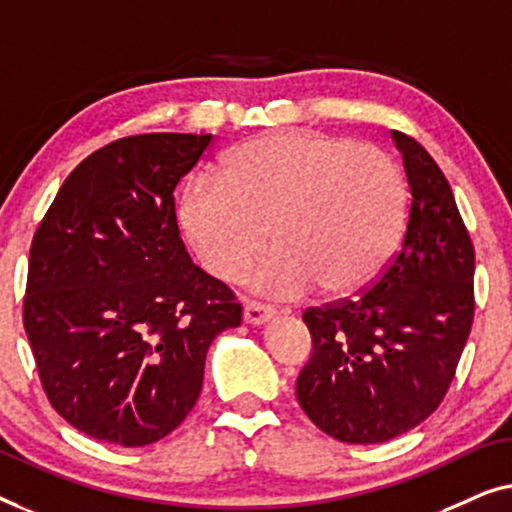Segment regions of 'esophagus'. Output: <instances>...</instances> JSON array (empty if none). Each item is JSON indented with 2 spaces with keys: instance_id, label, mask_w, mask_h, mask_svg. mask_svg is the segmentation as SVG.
Here are the masks:
<instances>
[{
  "instance_id": "34e87169",
  "label": "esophagus",
  "mask_w": 512,
  "mask_h": 512,
  "mask_svg": "<svg viewBox=\"0 0 512 512\" xmlns=\"http://www.w3.org/2000/svg\"><path fill=\"white\" fill-rule=\"evenodd\" d=\"M273 308L266 306V304H259V301H248L246 308H243V322H248V325H264V322H269L273 318Z\"/></svg>"
}]
</instances>
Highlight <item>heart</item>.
Wrapping results in <instances>:
<instances>
[{"label": "heart", "instance_id": "b5f03b06", "mask_svg": "<svg viewBox=\"0 0 512 512\" xmlns=\"http://www.w3.org/2000/svg\"><path fill=\"white\" fill-rule=\"evenodd\" d=\"M181 227L208 273L239 278L269 239L248 283L271 297L318 285L350 294L390 262L406 227V185L376 146L318 132H266L239 143L220 174L185 187Z\"/></svg>", "mask_w": 512, "mask_h": 512}]
</instances>
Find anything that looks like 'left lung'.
Segmentation results:
<instances>
[{"label":"left lung","mask_w":512,"mask_h":512,"mask_svg":"<svg viewBox=\"0 0 512 512\" xmlns=\"http://www.w3.org/2000/svg\"><path fill=\"white\" fill-rule=\"evenodd\" d=\"M392 141L410 187L399 253L357 299L304 313L313 355L297 399L343 443H385L427 420L473 325V243L448 178L415 139L392 132Z\"/></svg>","instance_id":"obj_1"}]
</instances>
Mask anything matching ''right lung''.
Returning <instances> with one entry per match:
<instances>
[{
  "label": "right lung",
  "mask_w": 512,
  "mask_h": 512,
  "mask_svg": "<svg viewBox=\"0 0 512 512\" xmlns=\"http://www.w3.org/2000/svg\"><path fill=\"white\" fill-rule=\"evenodd\" d=\"M211 134H139L78 164L34 234L25 331L53 408L141 448L199 399L206 352L241 304L183 246L174 190Z\"/></svg>",
  "instance_id": "add662e5"
}]
</instances>
